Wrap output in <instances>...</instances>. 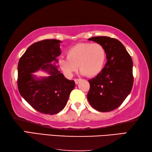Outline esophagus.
<instances>
[{
    "label": "esophagus",
    "instance_id": "34e87169",
    "mask_svg": "<svg viewBox=\"0 0 152 152\" xmlns=\"http://www.w3.org/2000/svg\"><path fill=\"white\" fill-rule=\"evenodd\" d=\"M80 80V79H78V78H76V79H74V82H75V83H76V84H78Z\"/></svg>",
    "mask_w": 152,
    "mask_h": 152
}]
</instances>
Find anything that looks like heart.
I'll use <instances>...</instances> for the list:
<instances>
[{
  "mask_svg": "<svg viewBox=\"0 0 152 152\" xmlns=\"http://www.w3.org/2000/svg\"><path fill=\"white\" fill-rule=\"evenodd\" d=\"M67 58L59 60L64 74L72 76L78 70L88 77H94L102 71L106 61V51L99 43H80L67 51Z\"/></svg>",
  "mask_w": 152,
  "mask_h": 152,
  "instance_id": "obj_1",
  "label": "heart"
}]
</instances>
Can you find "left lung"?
<instances>
[{
    "label": "left lung",
    "instance_id": "left-lung-1",
    "mask_svg": "<svg viewBox=\"0 0 152 152\" xmlns=\"http://www.w3.org/2000/svg\"><path fill=\"white\" fill-rule=\"evenodd\" d=\"M88 40L103 46L107 61L101 72L88 80L87 99L99 111H111L123 103L132 89V59L124 45L115 38L99 36Z\"/></svg>",
    "mask_w": 152,
    "mask_h": 152
}]
</instances>
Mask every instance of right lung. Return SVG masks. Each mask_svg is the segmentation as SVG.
<instances>
[{
    "label": "right lung",
    "mask_w": 152,
    "mask_h": 152,
    "mask_svg": "<svg viewBox=\"0 0 152 152\" xmlns=\"http://www.w3.org/2000/svg\"><path fill=\"white\" fill-rule=\"evenodd\" d=\"M60 41L44 39L33 43L20 58L18 64L17 86L23 98L38 112L54 115L61 111L75 86L74 80L66 79L57 67L49 64L58 61ZM40 68L51 76L35 79L31 74Z\"/></svg>",
    "instance_id": "obj_1"
}]
</instances>
